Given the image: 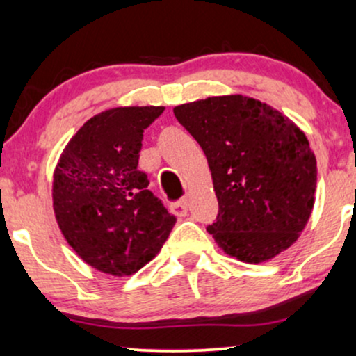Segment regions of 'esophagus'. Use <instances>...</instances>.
Instances as JSON below:
<instances>
[{"label":"esophagus","instance_id":"1","mask_svg":"<svg viewBox=\"0 0 356 356\" xmlns=\"http://www.w3.org/2000/svg\"><path fill=\"white\" fill-rule=\"evenodd\" d=\"M189 206H191V195H184L181 201L175 204L174 209L177 214L184 216V214H187V211H189Z\"/></svg>","mask_w":356,"mask_h":356}]
</instances>
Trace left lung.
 I'll list each match as a JSON object with an SVG mask.
<instances>
[{"instance_id":"left-lung-1","label":"left lung","mask_w":356,"mask_h":356,"mask_svg":"<svg viewBox=\"0 0 356 356\" xmlns=\"http://www.w3.org/2000/svg\"><path fill=\"white\" fill-rule=\"evenodd\" d=\"M202 147L218 195L207 226L226 254L263 263L300 238L314 204L316 159L303 132L269 105L243 95L174 108Z\"/></svg>"}]
</instances>
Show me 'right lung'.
I'll list each match as a JSON object with an SVG mask.
<instances>
[{
    "label": "right lung",
    "instance_id": "add662e5",
    "mask_svg": "<svg viewBox=\"0 0 356 356\" xmlns=\"http://www.w3.org/2000/svg\"><path fill=\"white\" fill-rule=\"evenodd\" d=\"M164 107H117L83 124L53 174V209L85 263L113 276L144 268L169 238L175 216L138 170L144 130Z\"/></svg>",
    "mask_w": 356,
    "mask_h": 356
}]
</instances>
